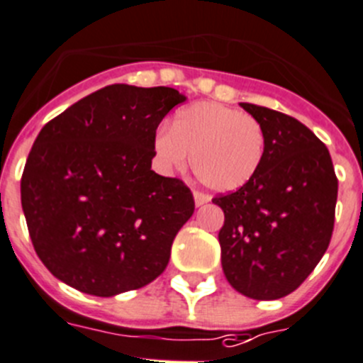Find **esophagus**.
<instances>
[{
	"label": "esophagus",
	"instance_id": "esophagus-1",
	"mask_svg": "<svg viewBox=\"0 0 363 363\" xmlns=\"http://www.w3.org/2000/svg\"><path fill=\"white\" fill-rule=\"evenodd\" d=\"M208 196L206 194H203V192H198L196 191L194 192V203H196V206H203L205 205V203H208Z\"/></svg>",
	"mask_w": 363,
	"mask_h": 363
}]
</instances>
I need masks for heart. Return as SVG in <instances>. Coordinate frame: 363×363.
Segmentation results:
<instances>
[{
  "mask_svg": "<svg viewBox=\"0 0 363 363\" xmlns=\"http://www.w3.org/2000/svg\"><path fill=\"white\" fill-rule=\"evenodd\" d=\"M155 155L164 169H184L189 157L203 185L231 192L255 178L265 153L260 123L240 110L212 101L179 110L171 132L155 137Z\"/></svg>",
  "mask_w": 363,
  "mask_h": 363,
  "instance_id": "1",
  "label": "heart"
}]
</instances>
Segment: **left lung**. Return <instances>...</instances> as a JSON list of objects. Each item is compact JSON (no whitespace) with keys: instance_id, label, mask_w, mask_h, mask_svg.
Masks as SVG:
<instances>
[{"instance_id":"obj_1","label":"left lung","mask_w":363,"mask_h":363,"mask_svg":"<svg viewBox=\"0 0 363 363\" xmlns=\"http://www.w3.org/2000/svg\"><path fill=\"white\" fill-rule=\"evenodd\" d=\"M260 123L265 153L239 191L212 199L224 212L220 264L251 299H279L308 278L330 246L339 182L328 147L287 113L240 103Z\"/></svg>"}]
</instances>
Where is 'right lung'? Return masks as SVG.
Instances as JSON below:
<instances>
[{
    "instance_id": "right-lung-1",
    "label": "right lung",
    "mask_w": 363,
    "mask_h": 363,
    "mask_svg": "<svg viewBox=\"0 0 363 363\" xmlns=\"http://www.w3.org/2000/svg\"><path fill=\"white\" fill-rule=\"evenodd\" d=\"M185 96L171 87L116 84L51 119L21 178L35 253L69 287L112 298L167 267L179 228L194 213L182 179L151 171L160 121Z\"/></svg>"
}]
</instances>
